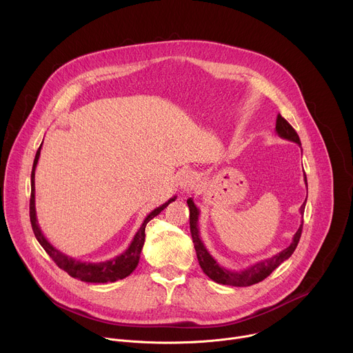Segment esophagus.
<instances>
[{"mask_svg":"<svg viewBox=\"0 0 353 353\" xmlns=\"http://www.w3.org/2000/svg\"><path fill=\"white\" fill-rule=\"evenodd\" d=\"M177 183L183 191H190L196 185V174L191 170H181L177 174Z\"/></svg>","mask_w":353,"mask_h":353,"instance_id":"obj_1","label":"esophagus"}]
</instances>
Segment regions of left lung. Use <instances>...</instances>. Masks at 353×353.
Instances as JSON below:
<instances>
[{"instance_id":"left-lung-1","label":"left lung","mask_w":353,"mask_h":353,"mask_svg":"<svg viewBox=\"0 0 353 353\" xmlns=\"http://www.w3.org/2000/svg\"><path fill=\"white\" fill-rule=\"evenodd\" d=\"M276 134L290 142H294L297 145L301 146L300 138L297 135V132L294 131V128L288 123L280 114L277 115L276 119ZM304 181L307 185V177L304 174ZM307 201V199H305ZM305 201L300 208V214L304 215V208H305ZM188 208H190V231H191V238H193V243H194V249L197 253V259L199 263L203 269V272L215 283L219 284H228V285H235V287H248L252 284L259 283L262 280H265L276 268H279L284 261H287L290 256L293 254V252L296 250L300 236H301V231H303V222L300 228L297 230V232L293 236V242L290 243V246H287L285 249H283L281 252L273 254L272 258H268L265 261L256 262L252 266L242 269V270H228L223 266H221L212 256L210 254V252L207 250V248L204 246L201 238H200V231H199V215L200 211L196 207L194 201L188 199L187 200Z\"/></svg>"}]
</instances>
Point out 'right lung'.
Wrapping results in <instances>:
<instances>
[{
    "mask_svg": "<svg viewBox=\"0 0 353 353\" xmlns=\"http://www.w3.org/2000/svg\"><path fill=\"white\" fill-rule=\"evenodd\" d=\"M41 148L39 146L35 160H34V166H32V174H30V201H29V216H30V223H32V230H34V234L41 243V246L46 250V253L50 256V258L54 261V263L61 269L68 272L72 277L80 279L81 281L87 283H108V281H117L121 279H125L126 276H130L138 266L139 258H141V252L145 243V228L146 223L153 219L156 215L162 212L172 201H174L177 197H172L168 200L165 204L160 207L154 208L142 222L141 228L135 234L131 245L128 246L125 252L121 254L115 256L114 259L100 262V263H90V262H81L74 258H70V256L65 254L56 249L42 234L39 223L37 219V208H35V169L38 165V160L41 156Z\"/></svg>",
    "mask_w": 353,
    "mask_h": 353,
    "instance_id": "obj_1",
    "label": "right lung"
}]
</instances>
